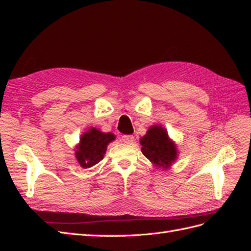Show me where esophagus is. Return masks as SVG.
Instances as JSON below:
<instances>
[{"label": "esophagus", "mask_w": 251, "mask_h": 251, "mask_svg": "<svg viewBox=\"0 0 251 251\" xmlns=\"http://www.w3.org/2000/svg\"><path fill=\"white\" fill-rule=\"evenodd\" d=\"M121 140H123V142L126 143V144H132L134 142V136H132V135H124L123 137H121Z\"/></svg>", "instance_id": "esophagus-1"}]
</instances>
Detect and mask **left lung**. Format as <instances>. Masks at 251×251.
<instances>
[{"label": "left lung", "instance_id": "1", "mask_svg": "<svg viewBox=\"0 0 251 251\" xmlns=\"http://www.w3.org/2000/svg\"><path fill=\"white\" fill-rule=\"evenodd\" d=\"M141 151L155 168L169 170L178 158V149L162 125L149 127L147 134L140 138Z\"/></svg>", "mask_w": 251, "mask_h": 251}]
</instances>
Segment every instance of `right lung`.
Here are the masks:
<instances>
[{
    "label": "right lung",
    "instance_id": "right-lung-1",
    "mask_svg": "<svg viewBox=\"0 0 251 251\" xmlns=\"http://www.w3.org/2000/svg\"><path fill=\"white\" fill-rule=\"evenodd\" d=\"M115 135L103 133L100 128L91 127L83 133L75 146V158L82 169H90L97 164L107 151L109 143L115 140Z\"/></svg>",
    "mask_w": 251,
    "mask_h": 251
}]
</instances>
